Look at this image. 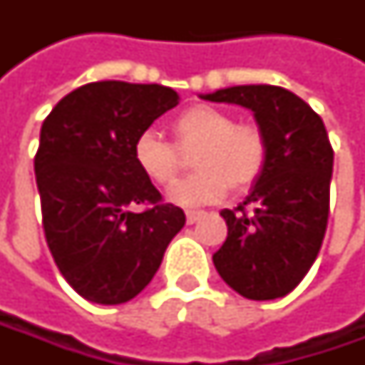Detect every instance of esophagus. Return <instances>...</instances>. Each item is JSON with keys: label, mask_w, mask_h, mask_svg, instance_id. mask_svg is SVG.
I'll use <instances>...</instances> for the list:
<instances>
[{"label": "esophagus", "mask_w": 365, "mask_h": 365, "mask_svg": "<svg viewBox=\"0 0 365 365\" xmlns=\"http://www.w3.org/2000/svg\"><path fill=\"white\" fill-rule=\"evenodd\" d=\"M201 217H205L203 211H187V223H189V225L197 223Z\"/></svg>", "instance_id": "obj_1"}]
</instances>
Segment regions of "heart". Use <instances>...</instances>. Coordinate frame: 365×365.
I'll list each match as a JSON object with an SVG mask.
<instances>
[{
    "label": "heart",
    "mask_w": 365,
    "mask_h": 365,
    "mask_svg": "<svg viewBox=\"0 0 365 365\" xmlns=\"http://www.w3.org/2000/svg\"><path fill=\"white\" fill-rule=\"evenodd\" d=\"M176 144L192 154L195 173L168 190V199L180 207L219 201L232 189H247L264 170L268 144L254 123H235L225 109L192 106L173 121ZM133 162L156 185H168L178 173V152L160 133L146 130L133 142Z\"/></svg>",
    "instance_id": "b5f03b06"
}]
</instances>
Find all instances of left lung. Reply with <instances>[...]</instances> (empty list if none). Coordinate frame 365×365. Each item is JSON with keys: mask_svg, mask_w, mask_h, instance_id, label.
<instances>
[{"mask_svg": "<svg viewBox=\"0 0 365 365\" xmlns=\"http://www.w3.org/2000/svg\"><path fill=\"white\" fill-rule=\"evenodd\" d=\"M201 99L254 111L268 144L244 203L221 211L227 240L213 264L245 299L287 297L313 266L327 230L333 148L325 123L301 97L274 85H237Z\"/></svg>", "mask_w": 365, "mask_h": 365, "instance_id": "left-lung-1", "label": "left lung"}]
</instances>
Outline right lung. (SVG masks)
Listing matches in <instances>:
<instances>
[{"mask_svg": "<svg viewBox=\"0 0 365 365\" xmlns=\"http://www.w3.org/2000/svg\"><path fill=\"white\" fill-rule=\"evenodd\" d=\"M176 106L178 93L164 85L97 81L63 97L42 123L34 173L46 244L87 301H132L187 221L133 162L135 138Z\"/></svg>", "mask_w": 365, "mask_h": 365, "instance_id": "obj_1", "label": "right lung"}]
</instances>
